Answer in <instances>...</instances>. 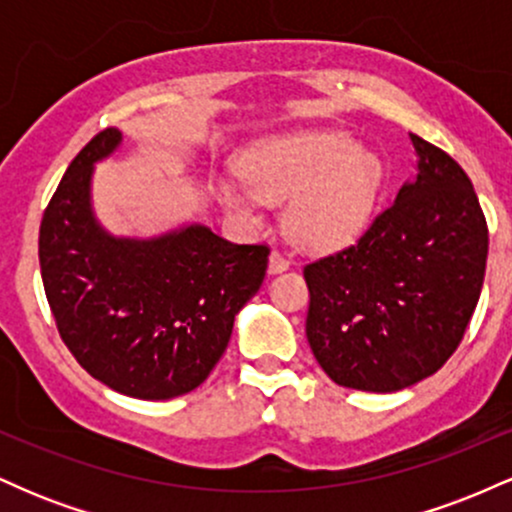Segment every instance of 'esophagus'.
Returning a JSON list of instances; mask_svg holds the SVG:
<instances>
[{
  "label": "esophagus",
  "instance_id": "34e87169",
  "mask_svg": "<svg viewBox=\"0 0 512 512\" xmlns=\"http://www.w3.org/2000/svg\"><path fill=\"white\" fill-rule=\"evenodd\" d=\"M289 260H286L284 255H281L279 250H274L272 255H269V274H281V272H286V269H289Z\"/></svg>",
  "mask_w": 512,
  "mask_h": 512
}]
</instances>
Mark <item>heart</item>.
<instances>
[{"label": "heart", "mask_w": 512, "mask_h": 512, "mask_svg": "<svg viewBox=\"0 0 512 512\" xmlns=\"http://www.w3.org/2000/svg\"><path fill=\"white\" fill-rule=\"evenodd\" d=\"M243 182L214 185L221 207L257 223L262 202H289L284 226L296 245L334 250L368 228L383 190V163L351 134L305 129L264 139L238 161Z\"/></svg>", "instance_id": "heart-1"}]
</instances>
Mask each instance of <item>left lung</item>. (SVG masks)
Returning a JSON list of instances; mask_svg holds the SVG:
<instances>
[{"label":"left lung","mask_w":512,"mask_h":512,"mask_svg":"<svg viewBox=\"0 0 512 512\" xmlns=\"http://www.w3.org/2000/svg\"><path fill=\"white\" fill-rule=\"evenodd\" d=\"M419 175L361 238L303 267L310 349L337 385L397 392L443 368L477 308L489 226L460 163L409 134Z\"/></svg>","instance_id":"left-lung-1"}]
</instances>
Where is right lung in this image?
Here are the masks:
<instances>
[{"label":"right lung","instance_id":"right-lung-1","mask_svg":"<svg viewBox=\"0 0 512 512\" xmlns=\"http://www.w3.org/2000/svg\"><path fill=\"white\" fill-rule=\"evenodd\" d=\"M103 129L76 154L40 221L45 296L62 342L110 390L170 399L219 363L238 310L262 286L269 245L228 243L204 226L156 240L113 238L91 214L93 163L113 154Z\"/></svg>","mask_w":512,"mask_h":512}]
</instances>
